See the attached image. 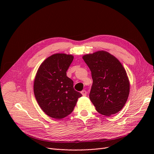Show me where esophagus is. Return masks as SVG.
<instances>
[{
    "instance_id": "34e87169",
    "label": "esophagus",
    "mask_w": 154,
    "mask_h": 154,
    "mask_svg": "<svg viewBox=\"0 0 154 154\" xmlns=\"http://www.w3.org/2000/svg\"><path fill=\"white\" fill-rule=\"evenodd\" d=\"M81 93H82V96H87V91H85V90H83V91H82L81 92Z\"/></svg>"
}]
</instances>
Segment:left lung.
<instances>
[{
  "label": "left lung",
  "mask_w": 154,
  "mask_h": 154,
  "mask_svg": "<svg viewBox=\"0 0 154 154\" xmlns=\"http://www.w3.org/2000/svg\"><path fill=\"white\" fill-rule=\"evenodd\" d=\"M89 67L93 83L89 94L96 110L102 115L118 113L127 102L130 82L119 60L105 51L83 56Z\"/></svg>",
  "instance_id": "8db88e82"
}]
</instances>
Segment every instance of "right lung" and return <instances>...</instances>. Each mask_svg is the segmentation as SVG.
I'll use <instances>...</instances> for the list:
<instances>
[{
    "mask_svg": "<svg viewBox=\"0 0 154 154\" xmlns=\"http://www.w3.org/2000/svg\"><path fill=\"white\" fill-rule=\"evenodd\" d=\"M72 54L57 53L41 63L34 80L33 91L37 103L49 117L61 119L69 115L82 94L73 87V81L67 76L72 63Z\"/></svg>",
    "mask_w": 154,
    "mask_h": 154,
    "instance_id": "obj_1",
    "label": "right lung"
}]
</instances>
